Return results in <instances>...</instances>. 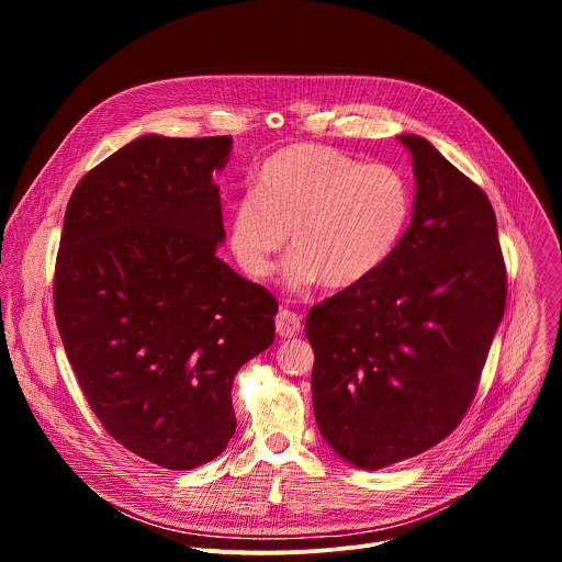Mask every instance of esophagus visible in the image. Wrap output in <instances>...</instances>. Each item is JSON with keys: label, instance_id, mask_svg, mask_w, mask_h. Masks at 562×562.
Segmentation results:
<instances>
[{"label": "esophagus", "instance_id": "1", "mask_svg": "<svg viewBox=\"0 0 562 562\" xmlns=\"http://www.w3.org/2000/svg\"><path fill=\"white\" fill-rule=\"evenodd\" d=\"M276 331L280 338H293L302 331V317L295 311L280 308L276 315Z\"/></svg>", "mask_w": 562, "mask_h": 562}]
</instances>
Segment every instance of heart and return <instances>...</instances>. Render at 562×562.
<instances>
[{"mask_svg": "<svg viewBox=\"0 0 562 562\" xmlns=\"http://www.w3.org/2000/svg\"><path fill=\"white\" fill-rule=\"evenodd\" d=\"M412 215L403 173L323 144H295L271 155L254 191L231 206V251L251 278H267L291 233V286L315 280L349 289L393 254Z\"/></svg>", "mask_w": 562, "mask_h": 562, "instance_id": "heart-1", "label": "heart"}]
</instances>
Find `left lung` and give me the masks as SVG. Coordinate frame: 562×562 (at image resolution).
Returning <instances> with one entry per match:
<instances>
[{"label":"left lung","mask_w":562,"mask_h":562,"mask_svg":"<svg viewBox=\"0 0 562 562\" xmlns=\"http://www.w3.org/2000/svg\"><path fill=\"white\" fill-rule=\"evenodd\" d=\"M397 139L414 157L412 224L371 278L315 304L304 327L317 429L371 471L431 449L462 423L507 302L485 191L429 139Z\"/></svg>","instance_id":"8db88e82"}]
</instances>
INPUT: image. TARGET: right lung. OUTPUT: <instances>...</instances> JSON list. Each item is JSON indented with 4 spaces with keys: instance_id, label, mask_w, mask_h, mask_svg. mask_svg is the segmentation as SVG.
Wrapping results in <instances>:
<instances>
[{
    "instance_id": "add662e5",
    "label": "right lung",
    "mask_w": 562,
    "mask_h": 562,
    "mask_svg": "<svg viewBox=\"0 0 562 562\" xmlns=\"http://www.w3.org/2000/svg\"><path fill=\"white\" fill-rule=\"evenodd\" d=\"M231 135H142L75 187L55 262L66 358L122 447L187 471L235 434L233 378L276 338V297L217 258Z\"/></svg>"
}]
</instances>
